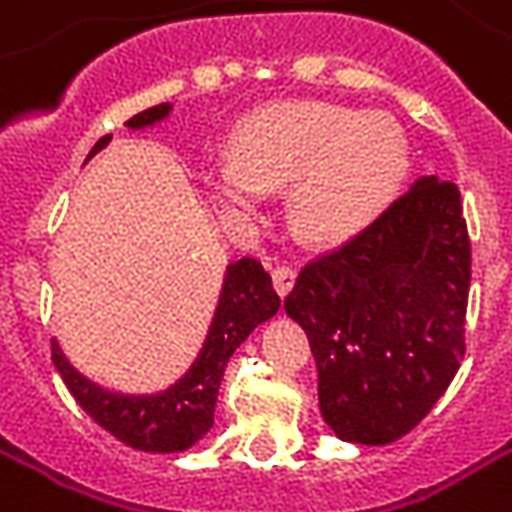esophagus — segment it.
Listing matches in <instances>:
<instances>
[{
	"label": "esophagus",
	"instance_id": "obj_1",
	"mask_svg": "<svg viewBox=\"0 0 512 512\" xmlns=\"http://www.w3.org/2000/svg\"><path fill=\"white\" fill-rule=\"evenodd\" d=\"M294 277H297V269L291 266V263H280L277 269L272 272V280H274V289L280 297H286L294 286Z\"/></svg>",
	"mask_w": 512,
	"mask_h": 512
}]
</instances>
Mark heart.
<instances>
[{
	"instance_id": "b5f03b06",
	"label": "heart",
	"mask_w": 512,
	"mask_h": 512,
	"mask_svg": "<svg viewBox=\"0 0 512 512\" xmlns=\"http://www.w3.org/2000/svg\"><path fill=\"white\" fill-rule=\"evenodd\" d=\"M408 169V141L394 118L331 101H291L252 118L235 161L209 169L229 212L255 209L263 189L291 184L294 226L311 240H343L368 223Z\"/></svg>"
}]
</instances>
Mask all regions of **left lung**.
Here are the masks:
<instances>
[{
  "label": "left lung",
  "instance_id": "left-lung-1",
  "mask_svg": "<svg viewBox=\"0 0 512 512\" xmlns=\"http://www.w3.org/2000/svg\"><path fill=\"white\" fill-rule=\"evenodd\" d=\"M467 291L462 195L436 178L303 266L286 314L309 334L331 431L357 445L414 431L465 357Z\"/></svg>",
  "mask_w": 512,
  "mask_h": 512
}]
</instances>
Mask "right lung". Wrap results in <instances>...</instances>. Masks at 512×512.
<instances>
[{
	"instance_id": "1",
	"label": "right lung",
	"mask_w": 512,
	"mask_h": 512,
	"mask_svg": "<svg viewBox=\"0 0 512 512\" xmlns=\"http://www.w3.org/2000/svg\"><path fill=\"white\" fill-rule=\"evenodd\" d=\"M169 104H155L127 121L130 130L152 127L167 118ZM113 135L98 138L87 158L110 144ZM280 309V297L272 289V277L255 257H240L223 280L221 300L212 317L209 334L203 340L198 360L189 365L184 377L158 394H115L107 391L67 362L59 343L53 340V365L62 374L64 385L81 408L96 419L104 431L135 450L147 453H178L192 448L203 433L212 428L218 388L226 362L260 323H266Z\"/></svg>"
}]
</instances>
